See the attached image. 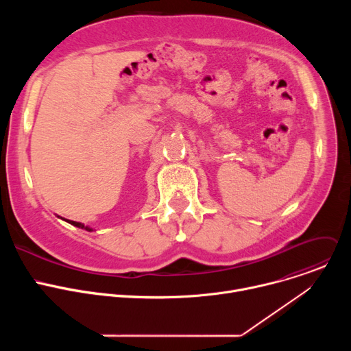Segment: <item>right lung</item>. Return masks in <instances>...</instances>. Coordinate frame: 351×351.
Listing matches in <instances>:
<instances>
[{
	"label": "right lung",
	"mask_w": 351,
	"mask_h": 351,
	"mask_svg": "<svg viewBox=\"0 0 351 351\" xmlns=\"http://www.w3.org/2000/svg\"><path fill=\"white\" fill-rule=\"evenodd\" d=\"M58 218H61V217H58ZM62 221H65V222H68V223H71V225H73V226H76V228H80V229H84V230H87V232H93L94 229L93 228H90V226H86L84 223H80V222H75V221H69V219H65V218H61Z\"/></svg>",
	"instance_id": "right-lung-1"
}]
</instances>
